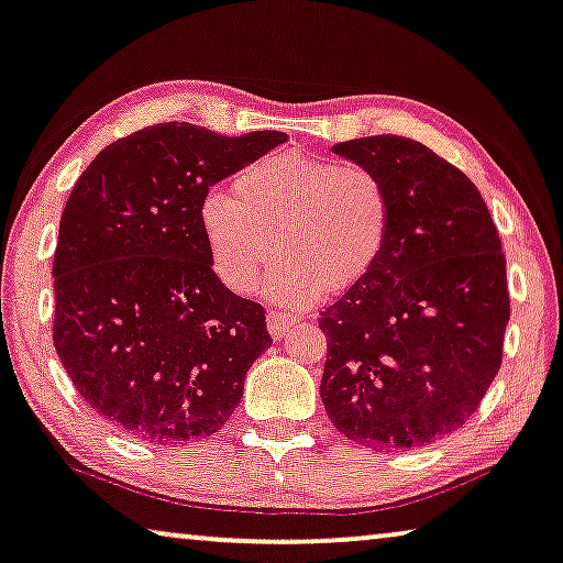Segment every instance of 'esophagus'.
Instances as JSON below:
<instances>
[{
  "mask_svg": "<svg viewBox=\"0 0 563 563\" xmlns=\"http://www.w3.org/2000/svg\"><path fill=\"white\" fill-rule=\"evenodd\" d=\"M294 322H297V319L291 314H284V311H269V314H266V327H269L272 340H282V336L291 330Z\"/></svg>",
  "mask_w": 563,
  "mask_h": 563,
  "instance_id": "34e87169",
  "label": "esophagus"
}]
</instances>
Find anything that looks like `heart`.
<instances>
[{
    "label": "heart",
    "instance_id": "1",
    "mask_svg": "<svg viewBox=\"0 0 563 563\" xmlns=\"http://www.w3.org/2000/svg\"><path fill=\"white\" fill-rule=\"evenodd\" d=\"M390 227L393 196L377 170L299 151L241 170L233 198L211 191L198 203L216 276L249 294L276 254L269 289L287 305L360 282L383 256Z\"/></svg>",
    "mask_w": 563,
    "mask_h": 563
}]
</instances>
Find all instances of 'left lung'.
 I'll list each match as a JSON object with an SVG mask.
<instances>
[{
    "instance_id": "1",
    "label": "left lung",
    "mask_w": 563,
    "mask_h": 563,
    "mask_svg": "<svg viewBox=\"0 0 563 563\" xmlns=\"http://www.w3.org/2000/svg\"><path fill=\"white\" fill-rule=\"evenodd\" d=\"M332 153L385 178L393 227L377 264L319 317V395L354 443L428 445L461 428L498 375L511 309L496 223L473 180L412 137Z\"/></svg>"
}]
</instances>
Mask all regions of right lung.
<instances>
[{"label":"right lung","instance_id":"obj_1","mask_svg":"<svg viewBox=\"0 0 563 563\" xmlns=\"http://www.w3.org/2000/svg\"><path fill=\"white\" fill-rule=\"evenodd\" d=\"M287 141L161 123L120 137L77 180L59 219L52 340L75 390L153 445L211 438L272 347L264 309L223 287L198 203Z\"/></svg>","mask_w":563,"mask_h":563}]
</instances>
